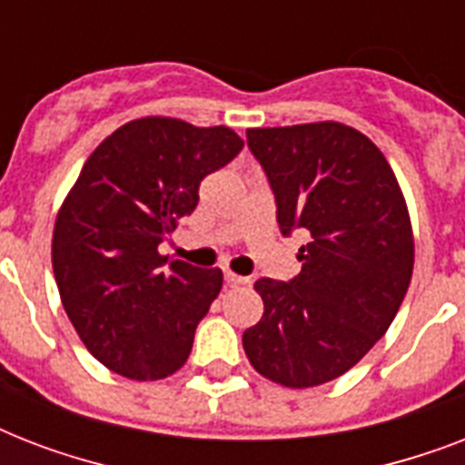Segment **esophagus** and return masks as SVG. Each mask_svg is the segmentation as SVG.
I'll use <instances>...</instances> for the list:
<instances>
[{
    "instance_id": "1",
    "label": "esophagus",
    "mask_w": 465,
    "mask_h": 465,
    "mask_svg": "<svg viewBox=\"0 0 465 465\" xmlns=\"http://www.w3.org/2000/svg\"><path fill=\"white\" fill-rule=\"evenodd\" d=\"M224 280H226V284H232V287H236V284H248V282H251L248 277L236 275V272H232V270H226Z\"/></svg>"
}]
</instances>
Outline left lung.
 Masks as SVG:
<instances>
[{"instance_id": "obj_1", "label": "left lung", "mask_w": 465, "mask_h": 465, "mask_svg": "<svg viewBox=\"0 0 465 465\" xmlns=\"http://www.w3.org/2000/svg\"><path fill=\"white\" fill-rule=\"evenodd\" d=\"M248 147L275 193L280 232L304 229L302 272L262 277V318L243 332L258 374L309 389L352 369L389 331L412 277L411 214L393 168L342 123L251 127Z\"/></svg>"}]
</instances>
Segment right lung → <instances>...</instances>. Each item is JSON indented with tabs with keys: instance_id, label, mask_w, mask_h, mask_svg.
<instances>
[{
	"instance_id": "right-lung-1",
	"label": "right lung",
	"mask_w": 465,
	"mask_h": 465,
	"mask_svg": "<svg viewBox=\"0 0 465 465\" xmlns=\"http://www.w3.org/2000/svg\"><path fill=\"white\" fill-rule=\"evenodd\" d=\"M243 149L232 127L149 115L86 159L53 232V270L79 338L111 371L159 381L185 364L222 270L168 262L159 243L197 207L204 175Z\"/></svg>"
}]
</instances>
